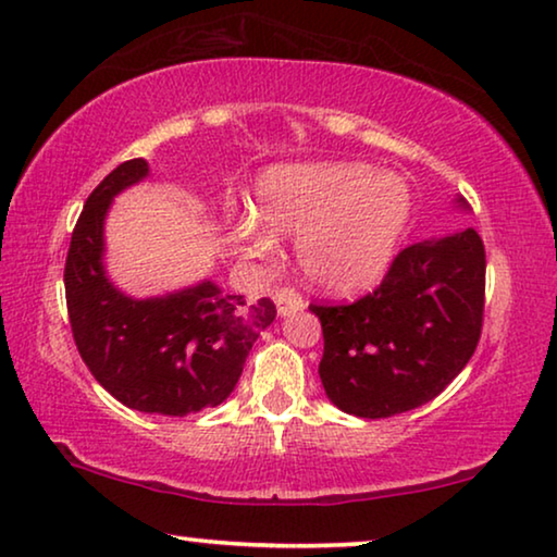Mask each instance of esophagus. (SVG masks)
<instances>
[{
  "mask_svg": "<svg viewBox=\"0 0 557 557\" xmlns=\"http://www.w3.org/2000/svg\"><path fill=\"white\" fill-rule=\"evenodd\" d=\"M272 300H275L280 314L297 312L305 307V300L300 297V293H295V289H289V287H277L275 293H272Z\"/></svg>",
  "mask_w": 557,
  "mask_h": 557,
  "instance_id": "34e87169",
  "label": "esophagus"
}]
</instances>
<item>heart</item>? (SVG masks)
I'll use <instances>...</instances> for the list:
<instances>
[{
  "mask_svg": "<svg viewBox=\"0 0 557 557\" xmlns=\"http://www.w3.org/2000/svg\"><path fill=\"white\" fill-rule=\"evenodd\" d=\"M403 177L362 162L277 164L257 182L255 214L237 218V239L255 252L275 235L297 237L305 277L327 293L370 289L393 262L410 222Z\"/></svg>",
  "mask_w": 557,
  "mask_h": 557,
  "instance_id": "b5f03b06",
  "label": "heart"
}]
</instances>
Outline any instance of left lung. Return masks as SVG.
<instances>
[{
    "label": "left lung",
    "mask_w": 557,
    "mask_h": 557,
    "mask_svg": "<svg viewBox=\"0 0 557 557\" xmlns=\"http://www.w3.org/2000/svg\"><path fill=\"white\" fill-rule=\"evenodd\" d=\"M455 205L468 210L462 197ZM483 307L485 247L472 227L405 247L358 302L310 305L325 337L330 403L370 420L430 403L475 352Z\"/></svg>",
    "instance_id": "left-lung-1"
}]
</instances>
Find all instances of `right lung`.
Returning a JSON list of instances; mask_svg holds the SVG:
<instances>
[{
	"instance_id": "right-lung-1",
	"label": "right lung",
	"mask_w": 557,
	"mask_h": 557,
	"mask_svg": "<svg viewBox=\"0 0 557 557\" xmlns=\"http://www.w3.org/2000/svg\"><path fill=\"white\" fill-rule=\"evenodd\" d=\"M147 174L143 157L122 162L87 197L64 264L66 312L74 345L107 393L132 410L185 418L227 400L277 310L270 297L247 305L210 280L137 300L107 277V212Z\"/></svg>"
}]
</instances>
